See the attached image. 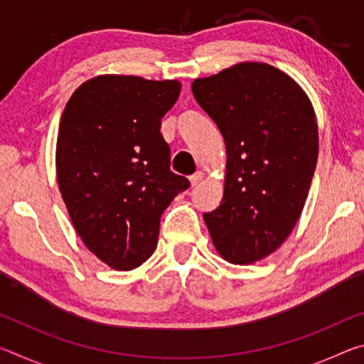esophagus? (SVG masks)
<instances>
[{
    "mask_svg": "<svg viewBox=\"0 0 364 364\" xmlns=\"http://www.w3.org/2000/svg\"><path fill=\"white\" fill-rule=\"evenodd\" d=\"M202 180H204V173H202V171H197V173H194L193 176L189 178V181H191V186H197V184H199Z\"/></svg>",
    "mask_w": 364,
    "mask_h": 364,
    "instance_id": "obj_1",
    "label": "esophagus"
}]
</instances>
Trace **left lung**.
<instances>
[{
	"label": "left lung",
	"instance_id": "obj_1",
	"mask_svg": "<svg viewBox=\"0 0 364 364\" xmlns=\"http://www.w3.org/2000/svg\"><path fill=\"white\" fill-rule=\"evenodd\" d=\"M193 95L226 144L225 194L204 213L218 254L262 260L297 225L318 160V123L305 91L273 65L241 63L197 78Z\"/></svg>",
	"mask_w": 364,
	"mask_h": 364
}]
</instances>
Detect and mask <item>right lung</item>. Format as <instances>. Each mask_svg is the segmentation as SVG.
I'll list each match as a JSON object with an SVG mask.
<instances>
[{"label": "right lung", "instance_id": "right-lung-1", "mask_svg": "<svg viewBox=\"0 0 364 364\" xmlns=\"http://www.w3.org/2000/svg\"><path fill=\"white\" fill-rule=\"evenodd\" d=\"M178 80L100 75L80 85L60 117L56 173L72 225L110 268H138L157 245L160 217L189 188L170 170L162 117Z\"/></svg>", "mask_w": 364, "mask_h": 364}]
</instances>
